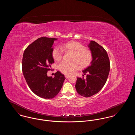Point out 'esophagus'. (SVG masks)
Segmentation results:
<instances>
[{"instance_id": "esophagus-1", "label": "esophagus", "mask_w": 135, "mask_h": 135, "mask_svg": "<svg viewBox=\"0 0 135 135\" xmlns=\"http://www.w3.org/2000/svg\"><path fill=\"white\" fill-rule=\"evenodd\" d=\"M65 77L66 78H68V77H69V75H65Z\"/></svg>"}]
</instances>
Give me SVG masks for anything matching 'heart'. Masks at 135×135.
Returning a JSON list of instances; mask_svg holds the SVG:
<instances>
[{
	"mask_svg": "<svg viewBox=\"0 0 135 135\" xmlns=\"http://www.w3.org/2000/svg\"><path fill=\"white\" fill-rule=\"evenodd\" d=\"M64 49L73 54L71 63L62 62L58 65V69L62 73L68 75L77 70L79 67L84 68L90 65L92 61L91 51L85 49L84 45L75 41H72L66 43L62 46ZM54 60L60 61L63 56V51L59 46L54 48L52 52Z\"/></svg>",
	"mask_w": 135,
	"mask_h": 135,
	"instance_id": "1",
	"label": "heart"
}]
</instances>
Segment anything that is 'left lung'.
<instances>
[{"label": "left lung", "mask_w": 135, "mask_h": 135, "mask_svg": "<svg viewBox=\"0 0 135 135\" xmlns=\"http://www.w3.org/2000/svg\"><path fill=\"white\" fill-rule=\"evenodd\" d=\"M88 47L92 54L90 66L83 71L86 78L77 77L75 88L81 96L90 97L102 89L109 75L110 65L108 54L102 46L91 40Z\"/></svg>", "instance_id": "8db88e82"}]
</instances>
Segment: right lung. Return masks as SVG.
Here are the masks:
<instances>
[{"mask_svg": "<svg viewBox=\"0 0 135 135\" xmlns=\"http://www.w3.org/2000/svg\"><path fill=\"white\" fill-rule=\"evenodd\" d=\"M57 39L39 38L26 48L23 56L22 71L27 83L35 95L45 99L56 96L65 79L59 71L54 78L47 75L51 64L54 63L52 46Z\"/></svg>", "mask_w": 135, "mask_h": 135, "instance_id": "right-lung-1", "label": "right lung"}]
</instances>
